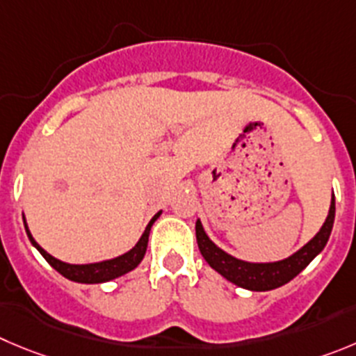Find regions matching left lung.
<instances>
[{
  "instance_id": "1",
  "label": "left lung",
  "mask_w": 356,
  "mask_h": 356,
  "mask_svg": "<svg viewBox=\"0 0 356 356\" xmlns=\"http://www.w3.org/2000/svg\"><path fill=\"white\" fill-rule=\"evenodd\" d=\"M335 219V197L332 193L330 209H328V216L325 219L323 227L320 228L316 235L305 245H302L297 253L291 257L284 258L279 261H245L241 258H235L223 251L221 248L214 244L205 234L202 221L197 219V242L198 249H200L202 257L205 258L209 265L214 268L216 272L223 275L227 281L237 284V286L245 288L251 291H268L275 290V288L283 286V284L290 283L291 279L297 277L305 267H307L318 254L323 251L327 245L328 238H330L332 227H334Z\"/></svg>"
}]
</instances>
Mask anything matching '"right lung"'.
<instances>
[{"label": "right lung", "instance_id": "1", "mask_svg": "<svg viewBox=\"0 0 356 356\" xmlns=\"http://www.w3.org/2000/svg\"><path fill=\"white\" fill-rule=\"evenodd\" d=\"M161 216V211L156 212L152 216V219L149 221V225L145 227L144 234L142 237L138 238V242L129 249L128 253L121 254V257H115L111 258V260H103V261H96V264H82V265H75V264H66V261L58 260L54 258L52 254H49L38 242L33 238L31 232H29L28 223H26V218L22 214V219H24V228H26V234H28L29 242L35 245L36 249L40 251L45 260L49 261L52 268L59 272L61 275H65L66 279L70 281H75V283H82V284H98V283H107V281H112L115 277H121V275L128 274L131 272L133 268L138 267L142 260H144V254L147 251V242H149V234H151V227L154 225L156 219Z\"/></svg>", "mask_w": 356, "mask_h": 356}]
</instances>
